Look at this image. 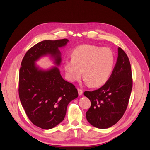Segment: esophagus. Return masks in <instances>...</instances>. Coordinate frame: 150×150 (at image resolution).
<instances>
[{"instance_id":"34e87169","label":"esophagus","mask_w":150,"mask_h":150,"mask_svg":"<svg viewBox=\"0 0 150 150\" xmlns=\"http://www.w3.org/2000/svg\"><path fill=\"white\" fill-rule=\"evenodd\" d=\"M78 94H79V96H81V95L83 94V90L82 89H78Z\"/></svg>"}]
</instances>
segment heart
<instances>
[{"instance_id": "obj_1", "label": "heart", "mask_w": 150, "mask_h": 150, "mask_svg": "<svg viewBox=\"0 0 150 150\" xmlns=\"http://www.w3.org/2000/svg\"><path fill=\"white\" fill-rule=\"evenodd\" d=\"M115 56L108 47L84 44L76 47L72 58L64 61L66 76L70 81L78 80L83 72L84 81L93 87L106 82L115 65Z\"/></svg>"}]
</instances>
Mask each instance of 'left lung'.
<instances>
[{
	"mask_svg": "<svg viewBox=\"0 0 150 150\" xmlns=\"http://www.w3.org/2000/svg\"><path fill=\"white\" fill-rule=\"evenodd\" d=\"M133 80L128 57L118 47L116 65L107 82L98 89L84 93L91 105L86 112V119L93 126L106 129L115 125L128 106Z\"/></svg>",
	"mask_w": 150,
	"mask_h": 150,
	"instance_id": "8db88e82",
	"label": "left lung"
}]
</instances>
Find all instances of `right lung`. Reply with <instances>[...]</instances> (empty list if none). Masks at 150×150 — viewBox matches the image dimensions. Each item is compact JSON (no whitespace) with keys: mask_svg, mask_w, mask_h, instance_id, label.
I'll return each mask as SVG.
<instances>
[{"mask_svg":"<svg viewBox=\"0 0 150 150\" xmlns=\"http://www.w3.org/2000/svg\"><path fill=\"white\" fill-rule=\"evenodd\" d=\"M69 40H46L36 44L26 52L21 62L19 94L29 119L39 128L49 129L64 120L68 104L78 98L75 86L62 78L57 66L61 64L59 48ZM50 55L56 67L42 70L35 64L40 57Z\"/></svg>","mask_w":150,"mask_h":150,"instance_id":"add662e5","label":"right lung"}]
</instances>
